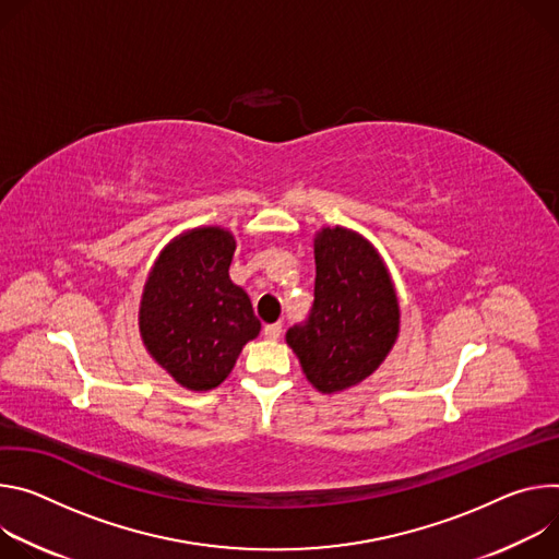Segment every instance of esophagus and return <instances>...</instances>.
<instances>
[{
	"label": "esophagus",
	"mask_w": 559,
	"mask_h": 559,
	"mask_svg": "<svg viewBox=\"0 0 559 559\" xmlns=\"http://www.w3.org/2000/svg\"><path fill=\"white\" fill-rule=\"evenodd\" d=\"M280 335H282V324H280V322L264 326V337H266V340L275 342V340H280Z\"/></svg>",
	"instance_id": "34e87169"
}]
</instances>
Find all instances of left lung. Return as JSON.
Wrapping results in <instances>:
<instances>
[{"label": "left lung", "instance_id": "1", "mask_svg": "<svg viewBox=\"0 0 559 559\" xmlns=\"http://www.w3.org/2000/svg\"><path fill=\"white\" fill-rule=\"evenodd\" d=\"M400 335V299L370 243L346 226L316 233V301L306 324L286 333L306 380L333 395L373 376Z\"/></svg>", "mask_w": 559, "mask_h": 559}]
</instances>
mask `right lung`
Instances as JSON below:
<instances>
[{"label":"right lung","instance_id":"add662e5","mask_svg":"<svg viewBox=\"0 0 559 559\" xmlns=\"http://www.w3.org/2000/svg\"><path fill=\"white\" fill-rule=\"evenodd\" d=\"M235 246L222 226L183 230L162 248L142 290L140 335L148 355L195 393L217 389L262 329L228 275Z\"/></svg>","mask_w":559,"mask_h":559}]
</instances>
